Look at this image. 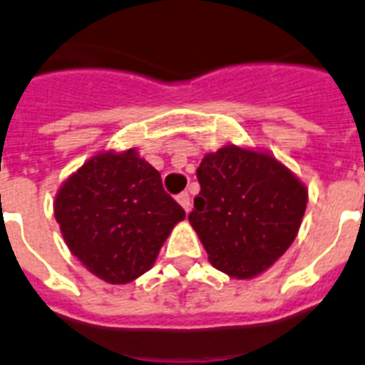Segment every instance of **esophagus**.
<instances>
[{"mask_svg": "<svg viewBox=\"0 0 365 365\" xmlns=\"http://www.w3.org/2000/svg\"><path fill=\"white\" fill-rule=\"evenodd\" d=\"M177 201H179V205L185 208L186 212H190V208H192V201H190L188 192H180V194L177 195Z\"/></svg>", "mask_w": 365, "mask_h": 365, "instance_id": "34e87169", "label": "esophagus"}]
</instances>
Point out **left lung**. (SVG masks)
Here are the masks:
<instances>
[{
  "instance_id": "obj_1",
  "label": "left lung",
  "mask_w": 365,
  "mask_h": 365,
  "mask_svg": "<svg viewBox=\"0 0 365 365\" xmlns=\"http://www.w3.org/2000/svg\"><path fill=\"white\" fill-rule=\"evenodd\" d=\"M197 180L188 220L216 269L251 279L286 253L308 201L288 168L266 153L225 145L203 158Z\"/></svg>"
}]
</instances>
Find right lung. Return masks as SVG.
I'll return each mask as SVG.
<instances>
[{"mask_svg":"<svg viewBox=\"0 0 365 365\" xmlns=\"http://www.w3.org/2000/svg\"><path fill=\"white\" fill-rule=\"evenodd\" d=\"M185 216L166 194L160 173L135 149L96 155L55 199V217L70 251L110 284L144 275Z\"/></svg>","mask_w":365,"mask_h":365,"instance_id":"right-lung-1","label":"right lung"}]
</instances>
